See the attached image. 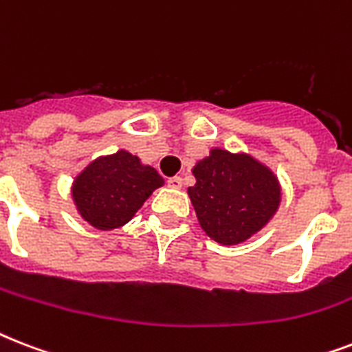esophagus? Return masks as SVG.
<instances>
[{
  "mask_svg": "<svg viewBox=\"0 0 352 352\" xmlns=\"http://www.w3.org/2000/svg\"><path fill=\"white\" fill-rule=\"evenodd\" d=\"M168 186L173 188V190H179V188H182V179L181 177H170L168 179Z\"/></svg>",
  "mask_w": 352,
  "mask_h": 352,
  "instance_id": "obj_1",
  "label": "esophagus"
}]
</instances>
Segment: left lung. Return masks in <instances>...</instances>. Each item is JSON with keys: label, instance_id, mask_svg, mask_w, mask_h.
<instances>
[{"label": "left lung", "instance_id": "left-lung-1", "mask_svg": "<svg viewBox=\"0 0 352 352\" xmlns=\"http://www.w3.org/2000/svg\"><path fill=\"white\" fill-rule=\"evenodd\" d=\"M188 188L199 225L221 245H239L261 230L281 203L278 177L246 153L215 148L193 166Z\"/></svg>", "mask_w": 352, "mask_h": 352}]
</instances>
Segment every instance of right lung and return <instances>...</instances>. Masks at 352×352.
Segmentation results:
<instances>
[{
  "label": "right lung",
  "instance_id": "1",
  "mask_svg": "<svg viewBox=\"0 0 352 352\" xmlns=\"http://www.w3.org/2000/svg\"><path fill=\"white\" fill-rule=\"evenodd\" d=\"M164 179L138 157L120 149L93 160L73 182L78 214L98 230L124 226Z\"/></svg>",
  "mask_w": 352,
  "mask_h": 352
}]
</instances>
